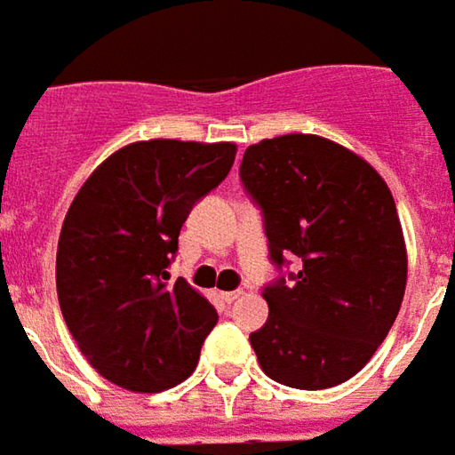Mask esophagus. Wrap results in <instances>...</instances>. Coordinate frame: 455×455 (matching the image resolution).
I'll return each instance as SVG.
<instances>
[{
	"mask_svg": "<svg viewBox=\"0 0 455 455\" xmlns=\"http://www.w3.org/2000/svg\"><path fill=\"white\" fill-rule=\"evenodd\" d=\"M220 295H222V300H225V303H235V300H237V298L243 295V291H225V292H220Z\"/></svg>",
	"mask_w": 455,
	"mask_h": 455,
	"instance_id": "obj_1",
	"label": "esophagus"
}]
</instances>
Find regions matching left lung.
<instances>
[{
	"mask_svg": "<svg viewBox=\"0 0 455 455\" xmlns=\"http://www.w3.org/2000/svg\"><path fill=\"white\" fill-rule=\"evenodd\" d=\"M243 188L263 210L270 260L300 270L265 285L270 315L250 333L265 376L333 388L373 358L401 310L408 258L388 185L343 145L283 135L250 145Z\"/></svg>",
	"mask_w": 455,
	"mask_h": 455,
	"instance_id": "1",
	"label": "left lung"
}]
</instances>
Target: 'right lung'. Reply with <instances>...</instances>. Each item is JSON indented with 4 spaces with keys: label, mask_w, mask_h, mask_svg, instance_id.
I'll return each mask as SVG.
<instances>
[{
    "label": "right lung",
    "mask_w": 455,
    "mask_h": 455,
    "mask_svg": "<svg viewBox=\"0 0 455 455\" xmlns=\"http://www.w3.org/2000/svg\"><path fill=\"white\" fill-rule=\"evenodd\" d=\"M233 142H132L79 188L57 245L64 323L94 371L157 393L182 383L218 313L182 277L170 285L182 222L228 178Z\"/></svg>",
    "instance_id": "1"
}]
</instances>
